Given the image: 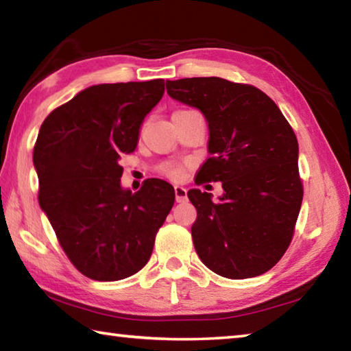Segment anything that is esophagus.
Masks as SVG:
<instances>
[{"mask_svg":"<svg viewBox=\"0 0 351 351\" xmlns=\"http://www.w3.org/2000/svg\"><path fill=\"white\" fill-rule=\"evenodd\" d=\"M175 198L178 203H184L187 199V190L182 186H175Z\"/></svg>","mask_w":351,"mask_h":351,"instance_id":"1","label":"esophagus"}]
</instances>
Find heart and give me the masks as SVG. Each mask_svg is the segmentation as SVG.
I'll use <instances>...</instances> for the list:
<instances>
[{"instance_id":"heart-1","label":"heart","mask_w":351,"mask_h":351,"mask_svg":"<svg viewBox=\"0 0 351 351\" xmlns=\"http://www.w3.org/2000/svg\"><path fill=\"white\" fill-rule=\"evenodd\" d=\"M161 171H162L165 176H169L170 180H180V178L182 176V173H184L181 165H175V164L165 165V167H162Z\"/></svg>"}]
</instances>
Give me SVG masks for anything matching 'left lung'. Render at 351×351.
Wrapping results in <instances>:
<instances>
[{
	"instance_id": "left-lung-1",
	"label": "left lung",
	"mask_w": 351,
	"mask_h": 351,
	"mask_svg": "<svg viewBox=\"0 0 351 351\" xmlns=\"http://www.w3.org/2000/svg\"><path fill=\"white\" fill-rule=\"evenodd\" d=\"M171 99L203 112L210 158L198 184L221 181L224 193L192 189V239L201 261L218 276L249 278L269 271L287 251L304 187L299 144L287 119L263 91L219 77L167 80Z\"/></svg>"
}]
</instances>
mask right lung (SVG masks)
I'll return each instance as SVG.
<instances>
[{
	"label": "right lung",
	"mask_w": 351,
	"mask_h": 351,
	"mask_svg": "<svg viewBox=\"0 0 351 351\" xmlns=\"http://www.w3.org/2000/svg\"><path fill=\"white\" fill-rule=\"evenodd\" d=\"M162 79L102 83L80 91L41 123L34 147L38 203L83 276L122 280L144 268L175 203L162 180L122 189L119 159L133 153L145 116L164 96Z\"/></svg>",
	"instance_id": "obj_1"
}]
</instances>
